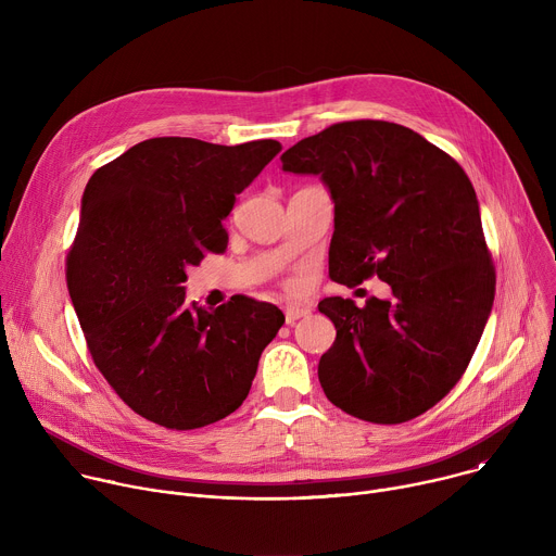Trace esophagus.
Returning <instances> with one entry per match:
<instances>
[{"label": "esophagus", "mask_w": 556, "mask_h": 556, "mask_svg": "<svg viewBox=\"0 0 556 556\" xmlns=\"http://www.w3.org/2000/svg\"><path fill=\"white\" fill-rule=\"evenodd\" d=\"M283 314H286V324L294 326L299 319H303V316L309 314V305H288Z\"/></svg>", "instance_id": "1"}]
</instances>
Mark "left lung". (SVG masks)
I'll list each match as a JSON object with an SVG mask.
<instances>
[{
  "mask_svg": "<svg viewBox=\"0 0 556 556\" xmlns=\"http://www.w3.org/2000/svg\"><path fill=\"white\" fill-rule=\"evenodd\" d=\"M281 169L319 176L334 202L330 277H378L391 299L328 296L337 328L319 361L328 401L345 414L407 422L455 387L495 299L480 202L448 153L409 127L348 121L307 136Z\"/></svg>",
  "mask_w": 556,
  "mask_h": 556,
  "instance_id": "left-lung-1",
  "label": "left lung"
}]
</instances>
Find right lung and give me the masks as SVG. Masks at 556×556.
<instances>
[{
	"label": "right lung",
	"instance_id": "1",
	"mask_svg": "<svg viewBox=\"0 0 556 556\" xmlns=\"http://www.w3.org/2000/svg\"><path fill=\"white\" fill-rule=\"evenodd\" d=\"M281 151L277 140L149 138L97 169L67 255V290L90 354L121 399L167 429L240 407L283 312L249 296L187 305V268L226 251L224 219Z\"/></svg>",
	"mask_w": 556,
	"mask_h": 556
}]
</instances>
